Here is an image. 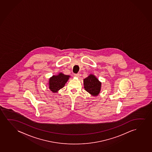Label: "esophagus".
I'll return each mask as SVG.
<instances>
[{"label":"esophagus","mask_w":152,"mask_h":152,"mask_svg":"<svg viewBox=\"0 0 152 152\" xmlns=\"http://www.w3.org/2000/svg\"><path fill=\"white\" fill-rule=\"evenodd\" d=\"M75 77H79V73H77V74H75Z\"/></svg>","instance_id":"esophagus-1"}]
</instances>
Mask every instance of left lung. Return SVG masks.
Here are the masks:
<instances>
[{
	"label": "left lung",
	"instance_id": "left-lung-1",
	"mask_svg": "<svg viewBox=\"0 0 152 152\" xmlns=\"http://www.w3.org/2000/svg\"><path fill=\"white\" fill-rule=\"evenodd\" d=\"M83 83L85 91L91 96L96 97L99 95L101 91V82L95 75H89L83 80Z\"/></svg>",
	"mask_w": 152,
	"mask_h": 152
}]
</instances>
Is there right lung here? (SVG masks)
Here are the masks:
<instances>
[{
	"label": "right lung",
	"instance_id": "right-lung-1",
	"mask_svg": "<svg viewBox=\"0 0 152 152\" xmlns=\"http://www.w3.org/2000/svg\"><path fill=\"white\" fill-rule=\"evenodd\" d=\"M70 77V75H65L61 72L57 75H53L49 79L48 83L49 89L53 93H56L59 90L64 87Z\"/></svg>",
	"mask_w": 152,
	"mask_h": 152
}]
</instances>
